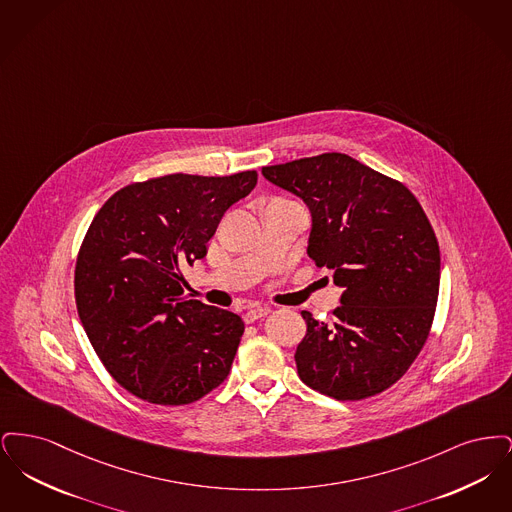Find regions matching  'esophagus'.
<instances>
[{
  "mask_svg": "<svg viewBox=\"0 0 512 512\" xmlns=\"http://www.w3.org/2000/svg\"><path fill=\"white\" fill-rule=\"evenodd\" d=\"M268 313H270V307H253V309H249V311L245 313V322H255V320H259V318L267 317Z\"/></svg>",
  "mask_w": 512,
  "mask_h": 512,
  "instance_id": "1",
  "label": "esophagus"
}]
</instances>
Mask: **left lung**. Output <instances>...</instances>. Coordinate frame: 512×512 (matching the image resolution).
<instances>
[{
	"instance_id": "1",
	"label": "left lung",
	"mask_w": 512,
	"mask_h": 512,
	"mask_svg": "<svg viewBox=\"0 0 512 512\" xmlns=\"http://www.w3.org/2000/svg\"><path fill=\"white\" fill-rule=\"evenodd\" d=\"M313 217L309 257L343 288L336 320L303 311L299 378L338 401L393 386L428 340L439 293V245L411 190L345 153L263 167Z\"/></svg>"
}]
</instances>
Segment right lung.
I'll return each instance as SVG.
<instances>
[{
  "mask_svg": "<svg viewBox=\"0 0 512 512\" xmlns=\"http://www.w3.org/2000/svg\"><path fill=\"white\" fill-rule=\"evenodd\" d=\"M257 184L232 176L167 174L111 195L74 268V297L107 372L155 405H188L226 380L242 318L184 297V265L207 255L222 215Z\"/></svg>",
  "mask_w": 512,
  "mask_h": 512,
  "instance_id": "1",
  "label": "right lung"
}]
</instances>
